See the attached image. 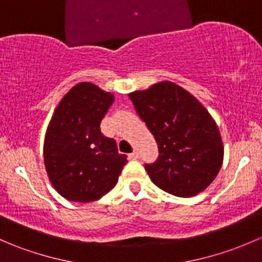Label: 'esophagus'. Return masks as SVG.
Here are the masks:
<instances>
[{
    "mask_svg": "<svg viewBox=\"0 0 262 262\" xmlns=\"http://www.w3.org/2000/svg\"><path fill=\"white\" fill-rule=\"evenodd\" d=\"M129 158H132V160H137V158H139V153L137 152V150H134V152H132L130 155H129Z\"/></svg>",
    "mask_w": 262,
    "mask_h": 262,
    "instance_id": "34e87169",
    "label": "esophagus"
}]
</instances>
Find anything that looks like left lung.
I'll list each match as a JSON object with an SVG mask.
<instances>
[{
	"instance_id": "1",
	"label": "left lung",
	"mask_w": 262,
	"mask_h": 262,
	"mask_svg": "<svg viewBox=\"0 0 262 262\" xmlns=\"http://www.w3.org/2000/svg\"><path fill=\"white\" fill-rule=\"evenodd\" d=\"M129 97L157 142V161L144 165L153 184L181 198L207 189L223 162L221 133L208 110L168 81Z\"/></svg>"
}]
</instances>
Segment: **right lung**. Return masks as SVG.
Instances as JSON below:
<instances>
[{
  "label": "right lung",
  "instance_id": "add662e5",
  "mask_svg": "<svg viewBox=\"0 0 262 262\" xmlns=\"http://www.w3.org/2000/svg\"><path fill=\"white\" fill-rule=\"evenodd\" d=\"M114 96L90 82L66 94L52 116L44 163L54 189L71 202L100 199L118 182L126 161L116 142L101 133L100 123Z\"/></svg>",
  "mask_w": 262,
  "mask_h": 262
}]
</instances>
